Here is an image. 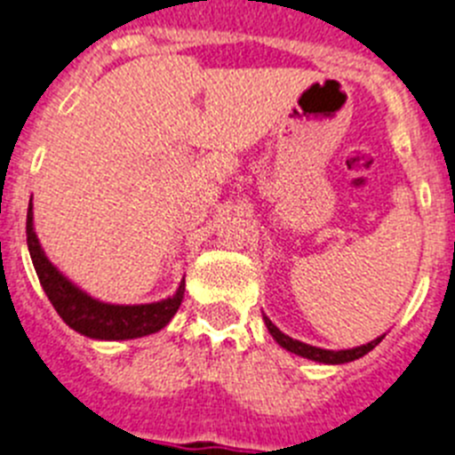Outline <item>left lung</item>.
Listing matches in <instances>:
<instances>
[{
    "label": "left lung",
    "instance_id": "obj_1",
    "mask_svg": "<svg viewBox=\"0 0 455 455\" xmlns=\"http://www.w3.org/2000/svg\"><path fill=\"white\" fill-rule=\"evenodd\" d=\"M266 318V315H263ZM266 325L270 330V334L275 337V341L279 343L282 347H286L288 353H295L299 357H307V359H314V362H323V364H346V362H353V359L364 357L366 353H371L378 343L382 341L380 339H375V341L366 343V346H359L353 347V350H323V347H315L309 346V343H302V341H295V339L286 337L283 331L276 330V325H272L270 318H266Z\"/></svg>",
    "mask_w": 455,
    "mask_h": 455
}]
</instances>
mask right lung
Instances as JSON below:
<instances>
[{
  "label": "right lung",
  "instance_id": "obj_1",
  "mask_svg": "<svg viewBox=\"0 0 455 455\" xmlns=\"http://www.w3.org/2000/svg\"><path fill=\"white\" fill-rule=\"evenodd\" d=\"M31 208L27 212V244H29V254L36 267L38 282L45 291L47 299L52 302L57 314L61 315L63 323L73 327L89 339H102V341H124V339H137L153 334L162 330L179 311L183 302L185 282L180 283L176 295L169 299H162L156 304H140V307H118V304H105L98 299L89 298L82 293L80 288L63 275H59L57 267L45 259L41 244H38Z\"/></svg>",
  "mask_w": 455,
  "mask_h": 455
}]
</instances>
